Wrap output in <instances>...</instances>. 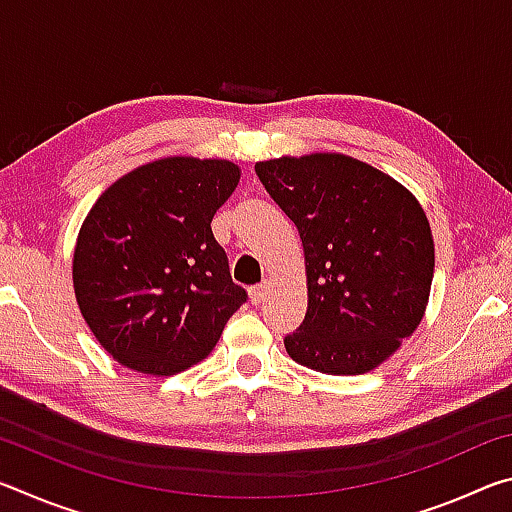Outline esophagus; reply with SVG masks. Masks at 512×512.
Masks as SVG:
<instances>
[{"label":"esophagus","instance_id":"34e87169","mask_svg":"<svg viewBox=\"0 0 512 512\" xmlns=\"http://www.w3.org/2000/svg\"><path fill=\"white\" fill-rule=\"evenodd\" d=\"M266 293H268V282L255 284V287L250 289V302H253V305H259V302H264Z\"/></svg>","mask_w":512,"mask_h":512}]
</instances>
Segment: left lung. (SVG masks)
<instances>
[{
  "mask_svg": "<svg viewBox=\"0 0 512 512\" xmlns=\"http://www.w3.org/2000/svg\"><path fill=\"white\" fill-rule=\"evenodd\" d=\"M296 223L307 314L284 339L289 357L325 375H363L418 329L433 280L431 228L409 189L343 153L255 164Z\"/></svg>",
  "mask_w": 512,
  "mask_h": 512,
  "instance_id": "obj_1",
  "label": "left lung"
}]
</instances>
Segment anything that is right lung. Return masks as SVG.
I'll use <instances>...</instances> for the list:
<instances>
[{
    "label": "right lung",
    "mask_w": 512,
    "mask_h": 512,
    "mask_svg": "<svg viewBox=\"0 0 512 512\" xmlns=\"http://www.w3.org/2000/svg\"><path fill=\"white\" fill-rule=\"evenodd\" d=\"M239 178L230 160L173 155L115 180L85 216L72 259L76 302L121 366L155 377L187 370L246 302L212 235Z\"/></svg>",
    "instance_id": "1"
}]
</instances>
